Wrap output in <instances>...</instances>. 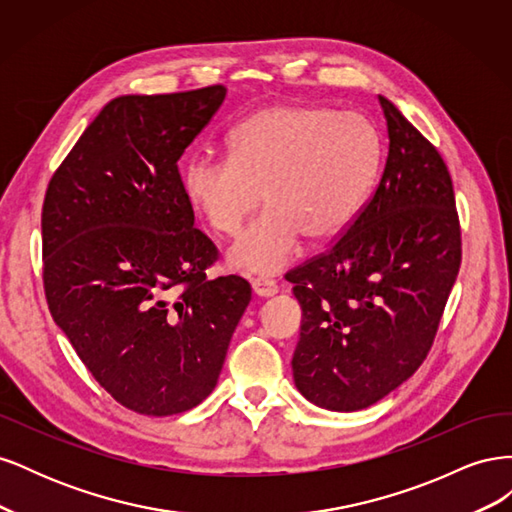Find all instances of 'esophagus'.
<instances>
[{
	"label": "esophagus",
	"instance_id": "obj_1",
	"mask_svg": "<svg viewBox=\"0 0 512 512\" xmlns=\"http://www.w3.org/2000/svg\"><path fill=\"white\" fill-rule=\"evenodd\" d=\"M252 288H254L256 297H260V299H267V297L277 294V284L273 280H269V277H256V280L252 282Z\"/></svg>",
	"mask_w": 512,
	"mask_h": 512
}]
</instances>
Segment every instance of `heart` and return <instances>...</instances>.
<instances>
[{"instance_id": "obj_1", "label": "heart", "mask_w": 512, "mask_h": 512, "mask_svg": "<svg viewBox=\"0 0 512 512\" xmlns=\"http://www.w3.org/2000/svg\"><path fill=\"white\" fill-rule=\"evenodd\" d=\"M380 166V138L359 113L271 104L228 136V158L196 156L181 168L188 205L220 235H235L262 203L267 211L228 250L232 267L280 273L301 239L327 243L354 222Z\"/></svg>"}]
</instances>
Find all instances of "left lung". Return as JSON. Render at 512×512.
I'll return each instance as SVG.
<instances>
[{"mask_svg": "<svg viewBox=\"0 0 512 512\" xmlns=\"http://www.w3.org/2000/svg\"><path fill=\"white\" fill-rule=\"evenodd\" d=\"M378 100L389 156L374 196L329 252L286 275L303 309L294 384L335 412L369 408L421 367L461 265L442 156L391 100Z\"/></svg>", "mask_w": 512, "mask_h": 512, "instance_id": "obj_1", "label": "left lung"}]
</instances>
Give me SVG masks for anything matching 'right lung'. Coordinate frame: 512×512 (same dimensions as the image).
I'll use <instances>...</instances> for the list:
<instances>
[{
  "mask_svg": "<svg viewBox=\"0 0 512 512\" xmlns=\"http://www.w3.org/2000/svg\"><path fill=\"white\" fill-rule=\"evenodd\" d=\"M224 98L211 85L111 100L44 196L51 316L102 389L138 414L209 397L252 299L237 275L207 280L218 250L194 228L177 168Z\"/></svg>",
  "mask_w": 512,
  "mask_h": 512,
  "instance_id": "add662e5",
  "label": "right lung"
}]
</instances>
